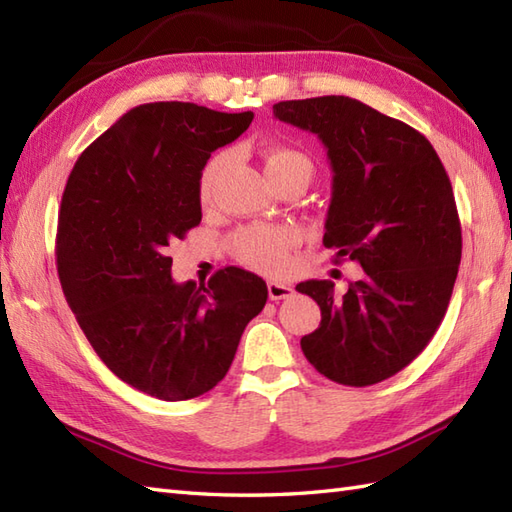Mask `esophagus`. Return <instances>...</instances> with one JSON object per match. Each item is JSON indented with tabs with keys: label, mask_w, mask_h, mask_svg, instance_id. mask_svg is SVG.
I'll return each mask as SVG.
<instances>
[{
	"label": "esophagus",
	"mask_w": 512,
	"mask_h": 512,
	"mask_svg": "<svg viewBox=\"0 0 512 512\" xmlns=\"http://www.w3.org/2000/svg\"><path fill=\"white\" fill-rule=\"evenodd\" d=\"M295 295V288L290 284H281V281H268V297L273 301H281Z\"/></svg>",
	"instance_id": "obj_1"
}]
</instances>
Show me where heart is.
Segmentation results:
<instances>
[{"instance_id": "1", "label": "heart", "mask_w": 512, "mask_h": 512, "mask_svg": "<svg viewBox=\"0 0 512 512\" xmlns=\"http://www.w3.org/2000/svg\"><path fill=\"white\" fill-rule=\"evenodd\" d=\"M264 158V171L275 182L277 178L286 176V173H303L310 178L312 162L306 154L299 149L288 145H266L262 151ZM226 165L224 156H215L200 173V200L209 204L213 200V193L217 187V180L222 176V169ZM299 244V233L292 226H266L255 224L246 226L237 231L233 237V253L244 266L259 270V273L277 275L284 270L290 262V250Z\"/></svg>"}]
</instances>
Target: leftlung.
<instances>
[{"instance_id":"8db88e82","label":"left lung","mask_w":512,"mask_h":512,"mask_svg":"<svg viewBox=\"0 0 512 512\" xmlns=\"http://www.w3.org/2000/svg\"><path fill=\"white\" fill-rule=\"evenodd\" d=\"M273 114L328 149L323 244L365 270L343 299L330 279L301 281L321 308L301 350L334 383H380L427 347L449 308L462 259L451 180L420 132L350 96L281 101Z\"/></svg>"}]
</instances>
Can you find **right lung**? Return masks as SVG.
<instances>
[{
	"instance_id": "right-lung-1",
	"label": "right lung",
	"mask_w": 512,
	"mask_h": 512,
	"mask_svg": "<svg viewBox=\"0 0 512 512\" xmlns=\"http://www.w3.org/2000/svg\"><path fill=\"white\" fill-rule=\"evenodd\" d=\"M253 116L180 101L138 105L83 151L65 184L57 228L65 301L101 361L154 398L213 389L266 306L262 277L228 266L206 286L176 284L167 255L202 220L200 173L211 151L242 136Z\"/></svg>"
}]
</instances>
